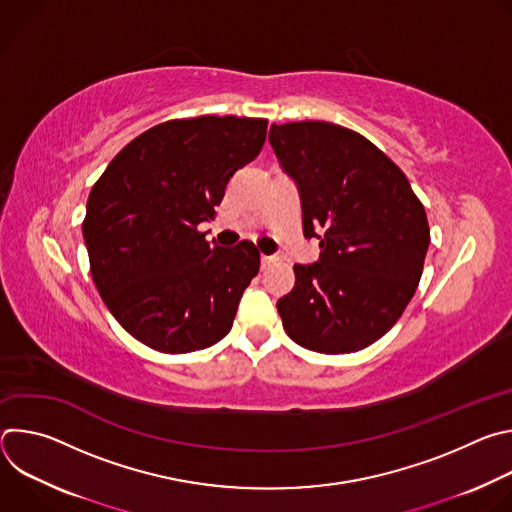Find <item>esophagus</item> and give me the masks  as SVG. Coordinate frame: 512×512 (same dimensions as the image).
I'll return each mask as SVG.
<instances>
[{"mask_svg":"<svg viewBox=\"0 0 512 512\" xmlns=\"http://www.w3.org/2000/svg\"><path fill=\"white\" fill-rule=\"evenodd\" d=\"M271 261H273V257H271V255H261V267H263V269H265Z\"/></svg>","mask_w":512,"mask_h":512,"instance_id":"esophagus-1","label":"esophagus"}]
</instances>
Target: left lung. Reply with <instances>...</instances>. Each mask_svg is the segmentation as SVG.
Instances as JSON below:
<instances>
[{"label":"left lung","mask_w":512,"mask_h":512,"mask_svg":"<svg viewBox=\"0 0 512 512\" xmlns=\"http://www.w3.org/2000/svg\"><path fill=\"white\" fill-rule=\"evenodd\" d=\"M269 143L296 180L304 237L320 259L294 265L296 285L277 302L287 336L322 354L377 342L419 285L429 225L401 168L373 141L326 121L273 123Z\"/></svg>","instance_id":"obj_1"}]
</instances>
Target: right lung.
<instances>
[{
    "instance_id": "1",
    "label": "right lung",
    "mask_w": 512,
    "mask_h": 512,
    "mask_svg": "<svg viewBox=\"0 0 512 512\" xmlns=\"http://www.w3.org/2000/svg\"><path fill=\"white\" fill-rule=\"evenodd\" d=\"M267 119H170L131 139L95 182L83 221L91 275L115 320L166 354L225 338L259 271L251 241L208 245L229 178L253 162Z\"/></svg>"
}]
</instances>
